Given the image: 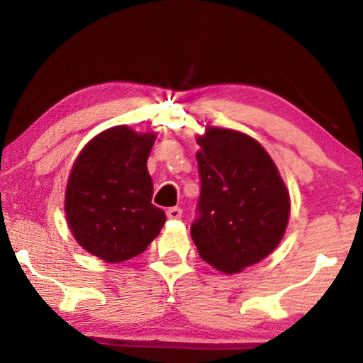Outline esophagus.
Instances as JSON below:
<instances>
[{"mask_svg":"<svg viewBox=\"0 0 363 363\" xmlns=\"http://www.w3.org/2000/svg\"><path fill=\"white\" fill-rule=\"evenodd\" d=\"M167 216H168L169 219H179V218L182 216V210H181V208H177V206L168 208V210H167Z\"/></svg>","mask_w":363,"mask_h":363,"instance_id":"34e87169","label":"esophagus"}]
</instances>
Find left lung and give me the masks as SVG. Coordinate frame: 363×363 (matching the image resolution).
Segmentation results:
<instances>
[{
  "mask_svg": "<svg viewBox=\"0 0 363 363\" xmlns=\"http://www.w3.org/2000/svg\"><path fill=\"white\" fill-rule=\"evenodd\" d=\"M196 143L200 196L190 235L210 266L240 272L280 243L290 216L288 190L269 153L247 134L208 128Z\"/></svg>",
  "mask_w": 363,
  "mask_h": 363,
  "instance_id": "obj_1",
  "label": "left lung"
}]
</instances>
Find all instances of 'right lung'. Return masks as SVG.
Masks as SVG:
<instances>
[{"instance_id":"obj_1","label":"right lung","mask_w":363,"mask_h":363,"mask_svg":"<svg viewBox=\"0 0 363 363\" xmlns=\"http://www.w3.org/2000/svg\"><path fill=\"white\" fill-rule=\"evenodd\" d=\"M153 140L128 126L110 128L73 164L65 195L69 227L84 250L107 262L143 253L167 220L152 203L147 158Z\"/></svg>"}]
</instances>
